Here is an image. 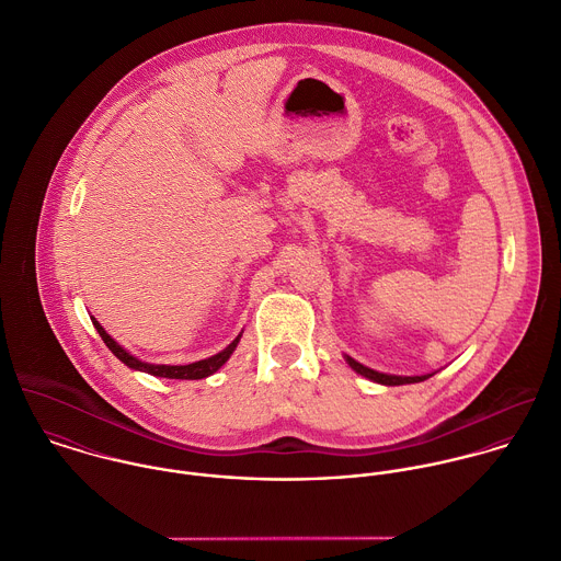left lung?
I'll list each match as a JSON object with an SVG mask.
<instances>
[{
    "label": "left lung",
    "instance_id": "left-lung-1",
    "mask_svg": "<svg viewBox=\"0 0 561 561\" xmlns=\"http://www.w3.org/2000/svg\"><path fill=\"white\" fill-rule=\"evenodd\" d=\"M345 360H347V365H350L356 374H360V376H365V378H369V380H374V382H378V385H387V387L413 385V382H422V380H426V378L433 376V374H426V376H389V374L374 371V369L360 365L358 360H354V358H350V356H345Z\"/></svg>",
    "mask_w": 561,
    "mask_h": 561
}]
</instances>
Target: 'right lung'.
I'll return each mask as SVG.
<instances>
[{
    "mask_svg": "<svg viewBox=\"0 0 561 561\" xmlns=\"http://www.w3.org/2000/svg\"><path fill=\"white\" fill-rule=\"evenodd\" d=\"M91 323H93V328L98 330V334L102 336V341L106 343V347H108L126 367H130V369H135V371L150 374V376H157V378H170V380H201V378H207V376L216 374V371L229 360V356L233 354V350H236V345L240 343V336H242V334H238L222 352H218V354L211 356V358L198 360V363H190V365H150V363H144V360L135 358V356L128 354L122 345H117V343L106 334V330H104L93 317H91Z\"/></svg>",
    "mask_w": 561,
    "mask_h": 561,
    "instance_id": "obj_1",
    "label": "right lung"
}]
</instances>
